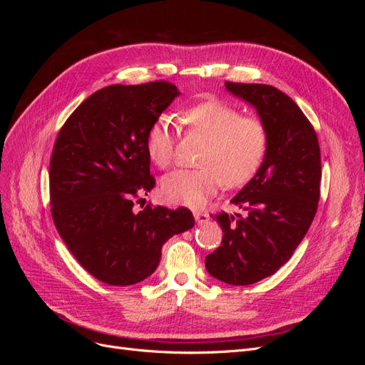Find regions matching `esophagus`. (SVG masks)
Segmentation results:
<instances>
[{"mask_svg": "<svg viewBox=\"0 0 365 365\" xmlns=\"http://www.w3.org/2000/svg\"><path fill=\"white\" fill-rule=\"evenodd\" d=\"M193 216L196 219V222L200 224V225H202V224H205V222H208V220H210V216L207 213H202V212H195Z\"/></svg>", "mask_w": 365, "mask_h": 365, "instance_id": "obj_1", "label": "esophagus"}]
</instances>
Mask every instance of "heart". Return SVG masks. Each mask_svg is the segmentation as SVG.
<instances>
[{
	"label": "heart",
	"mask_w": 365,
	"mask_h": 365,
	"mask_svg": "<svg viewBox=\"0 0 365 365\" xmlns=\"http://www.w3.org/2000/svg\"><path fill=\"white\" fill-rule=\"evenodd\" d=\"M184 121L207 145L200 157L201 169H182L164 176L161 192L169 202L200 208L222 182L237 187L256 175L268 148L267 128L260 120L242 117L235 106L210 101L187 109ZM146 150L161 169L173 163L175 135L168 115L157 117L148 129Z\"/></svg>",
	"instance_id": "1"
}]
</instances>
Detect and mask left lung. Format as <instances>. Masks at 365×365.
<instances>
[{"label":"left lung","mask_w":365,"mask_h":365,"mask_svg":"<svg viewBox=\"0 0 365 365\" xmlns=\"http://www.w3.org/2000/svg\"><path fill=\"white\" fill-rule=\"evenodd\" d=\"M225 88L256 108L268 148L256 175L231 200L248 215L216 216L224 237L205 268L220 282L245 286L279 271L306 236L319 200L322 157L314 126L291 97L263 83Z\"/></svg>","instance_id":"left-lung-1"}]
</instances>
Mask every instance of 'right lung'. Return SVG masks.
<instances>
[{
	"label": "right lung",
	"instance_id": "obj_1",
	"mask_svg": "<svg viewBox=\"0 0 365 365\" xmlns=\"http://www.w3.org/2000/svg\"><path fill=\"white\" fill-rule=\"evenodd\" d=\"M178 96L164 81L102 88L74 109L54 143V225L81 267L106 284L148 279L165 242L195 225L184 207L132 210L135 197L155 185L148 129Z\"/></svg>",
	"mask_w": 365,
	"mask_h": 365
}]
</instances>
